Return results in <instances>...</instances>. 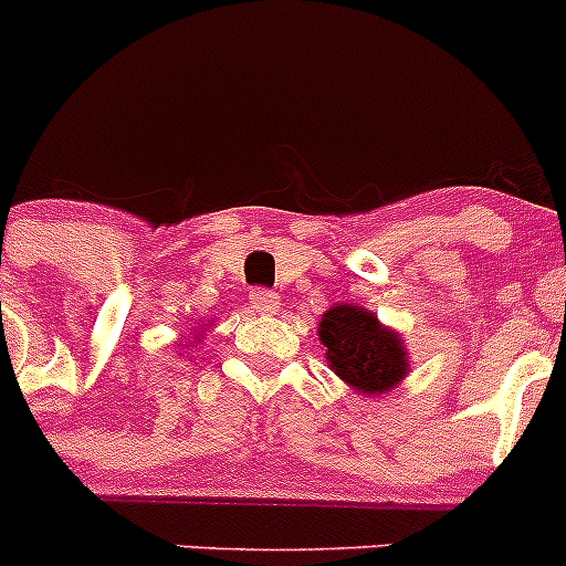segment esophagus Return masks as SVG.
<instances>
[{
  "mask_svg": "<svg viewBox=\"0 0 566 566\" xmlns=\"http://www.w3.org/2000/svg\"><path fill=\"white\" fill-rule=\"evenodd\" d=\"M279 295L271 290H254L251 293V310H256L260 315H276L279 312Z\"/></svg>",
  "mask_w": 566,
  "mask_h": 566,
  "instance_id": "esophagus-1",
  "label": "esophagus"
}]
</instances>
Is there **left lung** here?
<instances>
[{
    "label": "left lung",
    "instance_id": "1",
    "mask_svg": "<svg viewBox=\"0 0 566 566\" xmlns=\"http://www.w3.org/2000/svg\"><path fill=\"white\" fill-rule=\"evenodd\" d=\"M317 337L326 348L328 367L367 398L398 387L411 367L403 337L365 306H328L317 323Z\"/></svg>",
    "mask_w": 566,
    "mask_h": 566
}]
</instances>
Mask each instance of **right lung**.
<instances>
[{"mask_svg": "<svg viewBox=\"0 0 566 566\" xmlns=\"http://www.w3.org/2000/svg\"><path fill=\"white\" fill-rule=\"evenodd\" d=\"M193 339H199V343H201V334H193Z\"/></svg>", "mask_w": 566, "mask_h": 566, "instance_id": "1", "label": "right lung"}]
</instances>
